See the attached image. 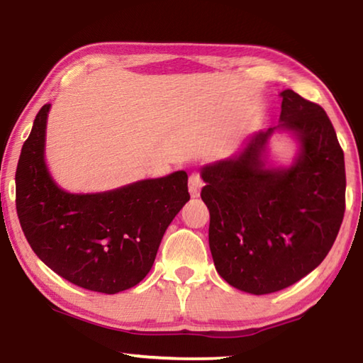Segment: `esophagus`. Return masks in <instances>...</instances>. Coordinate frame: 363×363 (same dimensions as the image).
I'll use <instances>...</instances> for the list:
<instances>
[{
    "label": "esophagus",
    "instance_id": "1",
    "mask_svg": "<svg viewBox=\"0 0 363 363\" xmlns=\"http://www.w3.org/2000/svg\"><path fill=\"white\" fill-rule=\"evenodd\" d=\"M201 188H203V178H201L198 172H193V174L189 175V182H188V189H189V194H191V198L199 196Z\"/></svg>",
    "mask_w": 363,
    "mask_h": 363
}]
</instances>
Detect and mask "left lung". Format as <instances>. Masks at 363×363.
Wrapping results in <instances>:
<instances>
[{
	"instance_id": "1",
	"label": "left lung",
	"mask_w": 363,
	"mask_h": 363,
	"mask_svg": "<svg viewBox=\"0 0 363 363\" xmlns=\"http://www.w3.org/2000/svg\"><path fill=\"white\" fill-rule=\"evenodd\" d=\"M279 123L250 138L235 157L203 167L209 248L220 277L264 295L292 286L321 264L341 228L345 167L331 120L297 92H281ZM291 130L301 152L289 169H267V139Z\"/></svg>"
}]
</instances>
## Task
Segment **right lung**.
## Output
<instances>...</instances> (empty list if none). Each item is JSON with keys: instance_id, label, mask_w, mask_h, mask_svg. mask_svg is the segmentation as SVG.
Masks as SVG:
<instances>
[{"instance_id": "1", "label": "right lung", "mask_w": 363, "mask_h": 363, "mask_svg": "<svg viewBox=\"0 0 363 363\" xmlns=\"http://www.w3.org/2000/svg\"><path fill=\"white\" fill-rule=\"evenodd\" d=\"M48 111L45 104L37 113L16 169L22 232L33 253L71 284L100 294L135 287L189 201L186 172L105 193H66L50 177L43 155Z\"/></svg>"}]
</instances>
